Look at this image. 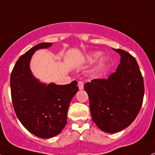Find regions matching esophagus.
Wrapping results in <instances>:
<instances>
[{
    "instance_id": "34e87169",
    "label": "esophagus",
    "mask_w": 155,
    "mask_h": 155,
    "mask_svg": "<svg viewBox=\"0 0 155 155\" xmlns=\"http://www.w3.org/2000/svg\"><path fill=\"white\" fill-rule=\"evenodd\" d=\"M78 88L79 90H83L84 89V83L82 81L78 82Z\"/></svg>"
}]
</instances>
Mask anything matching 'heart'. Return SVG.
<instances>
[{
    "label": "heart",
    "mask_w": 155,
    "mask_h": 155,
    "mask_svg": "<svg viewBox=\"0 0 155 155\" xmlns=\"http://www.w3.org/2000/svg\"><path fill=\"white\" fill-rule=\"evenodd\" d=\"M99 55H100V52H98V51H97V52H94L93 53V54H91V55H90L89 57H88V61H93L94 60H95L96 58H98ZM107 61V58L106 56H102L100 58V59H99L98 61V65L99 66H102L104 65V64H105L106 62Z\"/></svg>",
    "instance_id": "1"
}]
</instances>
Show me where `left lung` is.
<instances>
[{"label":"left lung","mask_w":155,"mask_h":155,"mask_svg":"<svg viewBox=\"0 0 155 155\" xmlns=\"http://www.w3.org/2000/svg\"><path fill=\"white\" fill-rule=\"evenodd\" d=\"M113 50L121 56L116 71L107 79H94L84 85L89 97L92 120L107 133L120 132L135 120L145 93L135 58L124 50Z\"/></svg>","instance_id":"left-lung-1"}]
</instances>
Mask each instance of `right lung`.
<instances>
[{
  "label": "right lung",
  "instance_id": "1",
  "mask_svg": "<svg viewBox=\"0 0 155 155\" xmlns=\"http://www.w3.org/2000/svg\"><path fill=\"white\" fill-rule=\"evenodd\" d=\"M51 45L43 42L31 48L17 60L10 74L16 115L29 132L42 138H52L62 131L70 103L78 91L76 81L65 85L47 84L32 74L29 64L35 51Z\"/></svg>",
  "mask_w": 155,
  "mask_h": 155
}]
</instances>
